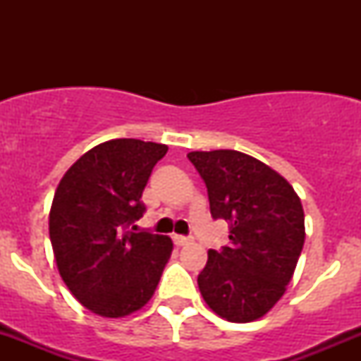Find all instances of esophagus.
Returning a JSON list of instances; mask_svg holds the SVG:
<instances>
[{"label": "esophagus", "instance_id": "esophagus-1", "mask_svg": "<svg viewBox=\"0 0 361 361\" xmlns=\"http://www.w3.org/2000/svg\"><path fill=\"white\" fill-rule=\"evenodd\" d=\"M173 241L176 246H187V245H190L192 239L185 238V235H173Z\"/></svg>", "mask_w": 361, "mask_h": 361}]
</instances>
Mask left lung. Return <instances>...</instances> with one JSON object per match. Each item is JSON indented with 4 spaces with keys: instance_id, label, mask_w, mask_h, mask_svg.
Instances as JSON below:
<instances>
[{
    "instance_id": "left-lung-1",
    "label": "left lung",
    "mask_w": 361,
    "mask_h": 361,
    "mask_svg": "<svg viewBox=\"0 0 361 361\" xmlns=\"http://www.w3.org/2000/svg\"><path fill=\"white\" fill-rule=\"evenodd\" d=\"M211 216L231 224V246L207 251L197 278L213 312L232 323L267 314L292 281L305 241L304 209L279 173L238 150L190 152Z\"/></svg>"
}]
</instances>
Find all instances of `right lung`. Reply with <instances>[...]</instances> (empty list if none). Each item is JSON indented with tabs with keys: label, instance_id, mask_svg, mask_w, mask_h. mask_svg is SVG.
Segmentation results:
<instances>
[{
	"label": "right lung",
	"instance_id": "right-lung-1",
	"mask_svg": "<svg viewBox=\"0 0 361 361\" xmlns=\"http://www.w3.org/2000/svg\"><path fill=\"white\" fill-rule=\"evenodd\" d=\"M167 147L110 140L90 148L57 185L49 232L69 292L103 318H123L154 297L173 253L167 235L133 232L147 181Z\"/></svg>",
	"mask_w": 361,
	"mask_h": 361
}]
</instances>
